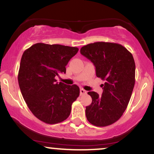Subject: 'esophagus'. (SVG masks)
Returning <instances> with one entry per match:
<instances>
[{"label":"esophagus","mask_w":154,"mask_h":154,"mask_svg":"<svg viewBox=\"0 0 154 154\" xmlns=\"http://www.w3.org/2000/svg\"><path fill=\"white\" fill-rule=\"evenodd\" d=\"M87 94V91H85V90H84L83 88H81L80 89V95H85Z\"/></svg>","instance_id":"1"}]
</instances>
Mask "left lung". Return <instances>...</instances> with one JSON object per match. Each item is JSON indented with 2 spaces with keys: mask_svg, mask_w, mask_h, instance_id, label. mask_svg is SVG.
<instances>
[{
  "mask_svg": "<svg viewBox=\"0 0 154 154\" xmlns=\"http://www.w3.org/2000/svg\"><path fill=\"white\" fill-rule=\"evenodd\" d=\"M81 54L95 66L96 76L105 81L101 96L88 92L92 103L86 106V117L96 127H106L122 116L135 82V63L131 53L119 43L96 42L81 48Z\"/></svg>",
  "mask_w": 154,
  "mask_h": 154,
  "instance_id": "8db88e82",
  "label": "left lung"
}]
</instances>
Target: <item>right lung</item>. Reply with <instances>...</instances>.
<instances>
[{"instance_id": "obj_1", "label": "right lung", "mask_w": 154, "mask_h": 154, "mask_svg": "<svg viewBox=\"0 0 154 154\" xmlns=\"http://www.w3.org/2000/svg\"><path fill=\"white\" fill-rule=\"evenodd\" d=\"M78 51L77 47L38 43L23 53L19 85L28 108L40 121L54 125L70 115L79 88L56 82V77L66 73V64Z\"/></svg>"}]
</instances>
